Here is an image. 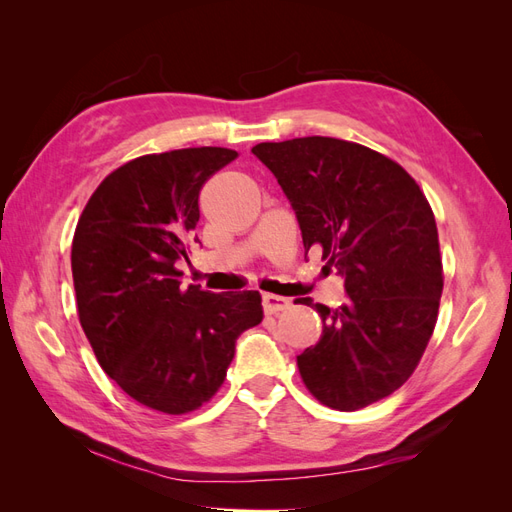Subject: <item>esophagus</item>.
I'll return each mask as SVG.
<instances>
[{
    "mask_svg": "<svg viewBox=\"0 0 512 512\" xmlns=\"http://www.w3.org/2000/svg\"><path fill=\"white\" fill-rule=\"evenodd\" d=\"M262 305H265L267 314H280L290 307V299L280 297V294H262Z\"/></svg>",
    "mask_w": 512,
    "mask_h": 512,
    "instance_id": "obj_1",
    "label": "esophagus"
}]
</instances>
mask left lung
<instances>
[{
  "label": "left lung",
  "instance_id": "8db88e82",
  "mask_svg": "<svg viewBox=\"0 0 512 512\" xmlns=\"http://www.w3.org/2000/svg\"><path fill=\"white\" fill-rule=\"evenodd\" d=\"M297 213L303 247L344 277L335 309L299 299L322 337L297 356L320 404L354 412L404 384L436 329L444 288L438 226L404 166L359 143L305 136L252 149Z\"/></svg>",
  "mask_w": 512,
  "mask_h": 512
}]
</instances>
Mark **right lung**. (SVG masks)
I'll use <instances>...</instances> for the list:
<instances>
[{
  "instance_id": "1",
  "label": "right lung",
  "mask_w": 512,
  "mask_h": 512,
  "mask_svg": "<svg viewBox=\"0 0 512 512\" xmlns=\"http://www.w3.org/2000/svg\"><path fill=\"white\" fill-rule=\"evenodd\" d=\"M239 156L226 147L149 153L113 170L81 213L72 280L100 367L138 404L198 410L220 391L237 337L262 320L258 290L181 288L177 260L198 241V194Z\"/></svg>"
}]
</instances>
